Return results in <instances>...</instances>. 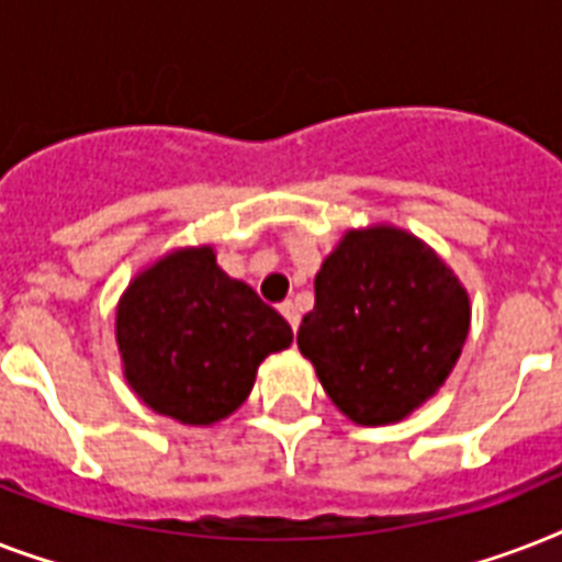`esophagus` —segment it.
Listing matches in <instances>:
<instances>
[{"instance_id":"obj_1","label":"esophagus","mask_w":562,"mask_h":562,"mask_svg":"<svg viewBox=\"0 0 562 562\" xmlns=\"http://www.w3.org/2000/svg\"><path fill=\"white\" fill-rule=\"evenodd\" d=\"M280 312H282V315H285V321H289V324H291V329H297V326H300V312H297V306L291 303V300H285V303H282Z\"/></svg>"}]
</instances>
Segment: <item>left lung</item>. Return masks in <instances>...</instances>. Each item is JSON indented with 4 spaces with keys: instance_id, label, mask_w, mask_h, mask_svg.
I'll return each instance as SVG.
<instances>
[{
    "instance_id": "8db88e82",
    "label": "left lung",
    "mask_w": 562,
    "mask_h": 562,
    "mask_svg": "<svg viewBox=\"0 0 562 562\" xmlns=\"http://www.w3.org/2000/svg\"><path fill=\"white\" fill-rule=\"evenodd\" d=\"M470 294L440 256L400 227L347 229L315 277L297 347L335 408L387 426L431 400L461 359Z\"/></svg>"
}]
</instances>
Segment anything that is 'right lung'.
Returning a JSON list of instances; mask_svg holds the SVG:
<instances>
[{"instance_id": "add662e5", "label": "right lung", "mask_w": 562, "mask_h": 562, "mask_svg": "<svg viewBox=\"0 0 562 562\" xmlns=\"http://www.w3.org/2000/svg\"><path fill=\"white\" fill-rule=\"evenodd\" d=\"M291 326L215 262L180 247L136 273L116 308L127 384L162 417L212 426L254 391L256 370L291 344Z\"/></svg>"}]
</instances>
